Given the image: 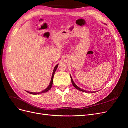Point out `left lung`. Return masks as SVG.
<instances>
[{"mask_svg": "<svg viewBox=\"0 0 128 128\" xmlns=\"http://www.w3.org/2000/svg\"><path fill=\"white\" fill-rule=\"evenodd\" d=\"M70 78H71V80H72V85H73V86H74L76 89H77V90H79V91H82V92H86V93H88V92H90V91H85V90H82V89H81L79 87H78L75 84V83L74 82V81H73V80H72V77L70 76Z\"/></svg>", "mask_w": 128, "mask_h": 128, "instance_id": "left-lung-1", "label": "left lung"}]
</instances>
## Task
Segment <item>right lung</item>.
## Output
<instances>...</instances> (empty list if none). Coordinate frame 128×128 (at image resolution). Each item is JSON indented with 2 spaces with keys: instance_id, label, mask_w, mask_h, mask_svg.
<instances>
[{
  "instance_id": "add662e5",
  "label": "right lung",
  "mask_w": 128,
  "mask_h": 128,
  "mask_svg": "<svg viewBox=\"0 0 128 128\" xmlns=\"http://www.w3.org/2000/svg\"><path fill=\"white\" fill-rule=\"evenodd\" d=\"M58 64H57L56 66L55 67L54 69V70H53V74H52V78H51V82H50V85L48 86L46 88L45 90H44V91H42L41 92H38V93H35V92H28V91H26L28 93H29V94H43V93H45V92H46L48 91L50 89H51V88H52V85H53V77H54V74H55V72L56 70V69L58 68Z\"/></svg>"
}]
</instances>
